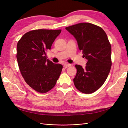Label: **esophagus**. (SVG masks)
Here are the masks:
<instances>
[{
    "mask_svg": "<svg viewBox=\"0 0 128 128\" xmlns=\"http://www.w3.org/2000/svg\"><path fill=\"white\" fill-rule=\"evenodd\" d=\"M64 67H70V66H71V64H68V63H65V64H64Z\"/></svg>",
    "mask_w": 128,
    "mask_h": 128,
    "instance_id": "obj_1",
    "label": "esophagus"
}]
</instances>
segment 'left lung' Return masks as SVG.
I'll return each mask as SVG.
<instances>
[{
  "mask_svg": "<svg viewBox=\"0 0 128 128\" xmlns=\"http://www.w3.org/2000/svg\"><path fill=\"white\" fill-rule=\"evenodd\" d=\"M77 42L83 56L88 60L86 68L76 64L75 87L86 94L94 92L105 82L111 66V45L104 30L90 23H80L66 28Z\"/></svg>",
  "mask_w": 128,
  "mask_h": 128,
  "instance_id": "1",
  "label": "left lung"
}]
</instances>
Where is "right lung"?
<instances>
[{
    "label": "right lung",
    "instance_id": "1",
    "mask_svg": "<svg viewBox=\"0 0 128 128\" xmlns=\"http://www.w3.org/2000/svg\"><path fill=\"white\" fill-rule=\"evenodd\" d=\"M61 30L36 29L26 33L18 42L16 58L26 82L34 90L43 94L54 88L62 65L47 59L46 52Z\"/></svg>",
    "mask_w": 128,
    "mask_h": 128
}]
</instances>
